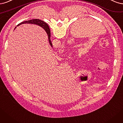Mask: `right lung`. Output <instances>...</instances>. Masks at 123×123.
<instances>
[{
	"label": "right lung",
	"mask_w": 123,
	"mask_h": 123,
	"mask_svg": "<svg viewBox=\"0 0 123 123\" xmlns=\"http://www.w3.org/2000/svg\"><path fill=\"white\" fill-rule=\"evenodd\" d=\"M24 23H31V24H34V25H38L39 26H40L41 27H42V28L45 30V31H46V33L47 34V36H48V38H49V44L51 45V46L52 47V43L50 41V29L48 25L45 22H44L43 21L40 20L38 19H31L30 20H28V21H25L24 22H22L20 23H19L17 25V26L18 25H21L22 24H24ZM15 27V28H16Z\"/></svg>",
	"instance_id": "right-lung-1"
}]
</instances>
